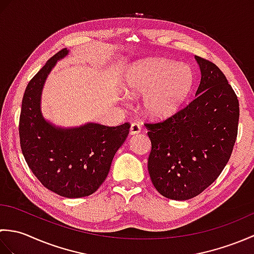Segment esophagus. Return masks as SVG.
<instances>
[{
    "mask_svg": "<svg viewBox=\"0 0 254 254\" xmlns=\"http://www.w3.org/2000/svg\"><path fill=\"white\" fill-rule=\"evenodd\" d=\"M141 131H142V127H141V126H139L138 123L134 122V123L131 124V127H130V134H131V135H135V134L141 133Z\"/></svg>",
    "mask_w": 254,
    "mask_h": 254,
    "instance_id": "34e87169",
    "label": "esophagus"
}]
</instances>
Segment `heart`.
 <instances>
[{
	"mask_svg": "<svg viewBox=\"0 0 254 254\" xmlns=\"http://www.w3.org/2000/svg\"><path fill=\"white\" fill-rule=\"evenodd\" d=\"M193 85V73L187 64L165 59H146L130 67L126 89L131 96L144 97V109L153 117H167L185 102Z\"/></svg>",
	"mask_w": 254,
	"mask_h": 254,
	"instance_id": "heart-1",
	"label": "heart"
}]
</instances>
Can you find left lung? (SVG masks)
<instances>
[{"mask_svg":"<svg viewBox=\"0 0 254 254\" xmlns=\"http://www.w3.org/2000/svg\"><path fill=\"white\" fill-rule=\"evenodd\" d=\"M195 59L201 68L195 97L165 120L145 122L150 180L161 195L177 201L198 195L217 179L238 134V97L216 64Z\"/></svg>","mask_w":254,"mask_h":254,"instance_id":"8db88e82","label":"left lung"}]
</instances>
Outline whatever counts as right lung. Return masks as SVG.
Returning a JSON list of instances; mask_svg holds the SVG:
<instances>
[{"mask_svg": "<svg viewBox=\"0 0 254 254\" xmlns=\"http://www.w3.org/2000/svg\"><path fill=\"white\" fill-rule=\"evenodd\" d=\"M67 52L66 48L57 52L27 85L18 131L21 152L32 174L48 190L72 198L98 190L117 150L128 135L130 123L118 127L88 123L64 130L42 118V86L53 65Z\"/></svg>", "mask_w": 254, "mask_h": 254, "instance_id": "add662e5", "label": "right lung"}]
</instances>
